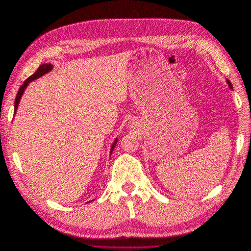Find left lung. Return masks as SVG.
I'll use <instances>...</instances> for the list:
<instances>
[{"label":"left lung","mask_w":251,"mask_h":251,"mask_svg":"<svg viewBox=\"0 0 251 251\" xmlns=\"http://www.w3.org/2000/svg\"><path fill=\"white\" fill-rule=\"evenodd\" d=\"M227 82H228V84H229V87H230V89H232V84L230 83V81H229V80H227Z\"/></svg>","instance_id":"obj_1"}]
</instances>
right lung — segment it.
Here are the masks:
<instances>
[{
  "mask_svg": "<svg viewBox=\"0 0 251 251\" xmlns=\"http://www.w3.org/2000/svg\"><path fill=\"white\" fill-rule=\"evenodd\" d=\"M51 67H52V66H51V64H42V65L40 66L39 69L36 71V73L33 74V75H31L29 78H27V79L24 81V83L21 85V87H20L19 91H18V94H17L16 102H15V113H16V111H17V109H18L19 102H20V100H21V97H22V95H23V93H24V91H25V89H26V86L28 85V83H29V82H31L32 80L38 79L39 77L43 76L44 74L49 73V72L51 70ZM116 142H117V139L114 141V144H113V146H112V149H111V154H112V152H113V150H114L115 146H116Z\"/></svg>",
  "mask_w": 251,
  "mask_h": 251,
  "instance_id": "add662e5",
  "label": "right lung"
}]
</instances>
